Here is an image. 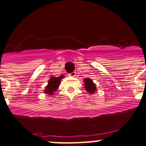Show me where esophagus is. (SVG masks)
Listing matches in <instances>:
<instances>
[{
  "mask_svg": "<svg viewBox=\"0 0 146 146\" xmlns=\"http://www.w3.org/2000/svg\"><path fill=\"white\" fill-rule=\"evenodd\" d=\"M76 72H73V73H69L68 76H70V77H75V76H76Z\"/></svg>",
  "mask_w": 146,
  "mask_h": 146,
  "instance_id": "esophagus-1",
  "label": "esophagus"
}]
</instances>
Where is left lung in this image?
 I'll use <instances>...</instances> for the list:
<instances>
[{"label": "left lung", "instance_id": "left-lung-1", "mask_svg": "<svg viewBox=\"0 0 146 146\" xmlns=\"http://www.w3.org/2000/svg\"><path fill=\"white\" fill-rule=\"evenodd\" d=\"M83 82H85V88L87 92H89V94L95 93V91L97 90L96 85L92 82V80L89 78H87L84 79Z\"/></svg>", "mask_w": 146, "mask_h": 146}]
</instances>
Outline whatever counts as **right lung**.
Segmentation results:
<instances>
[{
	"instance_id": "obj_1",
	"label": "right lung",
	"mask_w": 146,
	"mask_h": 146,
	"mask_svg": "<svg viewBox=\"0 0 146 146\" xmlns=\"http://www.w3.org/2000/svg\"><path fill=\"white\" fill-rule=\"evenodd\" d=\"M64 76H61L60 77H54L51 76L48 82V85L46 86L44 92L46 94H48L49 95H52L54 92L56 91L61 82V80L64 78Z\"/></svg>"
}]
</instances>
